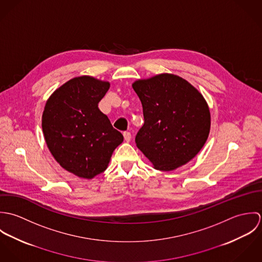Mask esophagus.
I'll return each mask as SVG.
<instances>
[{
    "instance_id": "34e87169",
    "label": "esophagus",
    "mask_w": 262,
    "mask_h": 262,
    "mask_svg": "<svg viewBox=\"0 0 262 262\" xmlns=\"http://www.w3.org/2000/svg\"><path fill=\"white\" fill-rule=\"evenodd\" d=\"M123 135H124V139H125V141L129 142V141L131 140V133H130V132L126 131V132H124V133H123Z\"/></svg>"
}]
</instances>
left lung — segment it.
I'll return each instance as SVG.
<instances>
[{
    "label": "left lung",
    "instance_id": "left-lung-1",
    "mask_svg": "<svg viewBox=\"0 0 262 262\" xmlns=\"http://www.w3.org/2000/svg\"><path fill=\"white\" fill-rule=\"evenodd\" d=\"M144 124L135 142L156 169L169 171L193 158L206 143L211 116L204 97L186 79L162 74L132 84Z\"/></svg>",
    "mask_w": 262,
    "mask_h": 262
}]
</instances>
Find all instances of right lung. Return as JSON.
Segmentation results:
<instances>
[{
    "mask_svg": "<svg viewBox=\"0 0 262 262\" xmlns=\"http://www.w3.org/2000/svg\"><path fill=\"white\" fill-rule=\"evenodd\" d=\"M110 88L91 76L75 77L46 102L42 130L56 161L68 171L92 179L106 170L113 151L123 142L98 104Z\"/></svg>",
    "mask_w": 262,
    "mask_h": 262,
    "instance_id": "right-lung-1",
    "label": "right lung"
}]
</instances>
